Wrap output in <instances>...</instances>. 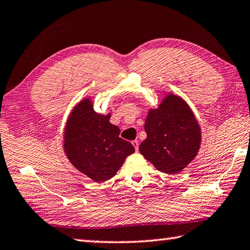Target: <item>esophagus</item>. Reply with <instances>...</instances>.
<instances>
[{
    "label": "esophagus",
    "instance_id": "obj_1",
    "mask_svg": "<svg viewBox=\"0 0 250 250\" xmlns=\"http://www.w3.org/2000/svg\"><path fill=\"white\" fill-rule=\"evenodd\" d=\"M132 144H133V146L135 147V150H138V141H133L132 142Z\"/></svg>",
    "mask_w": 250,
    "mask_h": 250
}]
</instances>
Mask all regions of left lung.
Instances as JSON below:
<instances>
[{
    "instance_id": "obj_1",
    "label": "left lung",
    "mask_w": 250,
    "mask_h": 250,
    "mask_svg": "<svg viewBox=\"0 0 250 250\" xmlns=\"http://www.w3.org/2000/svg\"><path fill=\"white\" fill-rule=\"evenodd\" d=\"M145 130L147 138L139 145V151L161 172L182 171L200 149V126L180 96L169 94L158 108L149 109Z\"/></svg>"
}]
</instances>
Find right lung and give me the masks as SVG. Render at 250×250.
<instances>
[{
  "instance_id": "1",
  "label": "right lung",
  "mask_w": 250,
  "mask_h": 250,
  "mask_svg": "<svg viewBox=\"0 0 250 250\" xmlns=\"http://www.w3.org/2000/svg\"><path fill=\"white\" fill-rule=\"evenodd\" d=\"M111 115L94 112L90 99L82 100L70 114L64 130V152L79 171L95 182L116 174L134 146L120 137Z\"/></svg>"
}]
</instances>
